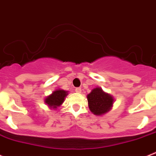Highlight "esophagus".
I'll return each instance as SVG.
<instances>
[{"instance_id": "obj_1", "label": "esophagus", "mask_w": 156, "mask_h": 156, "mask_svg": "<svg viewBox=\"0 0 156 156\" xmlns=\"http://www.w3.org/2000/svg\"><path fill=\"white\" fill-rule=\"evenodd\" d=\"M75 92H76L77 93H81L82 89H81V88H76V89H75Z\"/></svg>"}]
</instances>
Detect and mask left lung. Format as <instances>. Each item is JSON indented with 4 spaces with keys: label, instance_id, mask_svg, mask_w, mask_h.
<instances>
[{
    "label": "left lung",
    "instance_id": "obj_1",
    "mask_svg": "<svg viewBox=\"0 0 156 156\" xmlns=\"http://www.w3.org/2000/svg\"><path fill=\"white\" fill-rule=\"evenodd\" d=\"M87 99L89 109L96 115H101L110 111L114 102L113 97L104 93L101 88L93 89Z\"/></svg>",
    "mask_w": 156,
    "mask_h": 156
}]
</instances>
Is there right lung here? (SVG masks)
I'll list each match as a JSON object with an SVG mask.
<instances>
[{
    "instance_id": "obj_1",
    "label": "right lung",
    "mask_w": 156,
    "mask_h": 156,
    "mask_svg": "<svg viewBox=\"0 0 156 156\" xmlns=\"http://www.w3.org/2000/svg\"><path fill=\"white\" fill-rule=\"evenodd\" d=\"M67 95L66 91L62 89H58L54 91L52 94L45 99V103L51 108H57L63 104L65 97Z\"/></svg>"
}]
</instances>
